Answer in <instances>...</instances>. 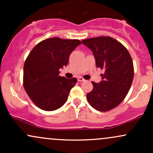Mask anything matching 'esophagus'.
Listing matches in <instances>:
<instances>
[{"label": "esophagus", "mask_w": 153, "mask_h": 153, "mask_svg": "<svg viewBox=\"0 0 153 153\" xmlns=\"http://www.w3.org/2000/svg\"><path fill=\"white\" fill-rule=\"evenodd\" d=\"M78 81H80V82H83V81H85V80H84V78H82V77H78Z\"/></svg>", "instance_id": "1"}]
</instances>
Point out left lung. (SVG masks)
I'll use <instances>...</instances> for the list:
<instances>
[{
  "mask_svg": "<svg viewBox=\"0 0 153 153\" xmlns=\"http://www.w3.org/2000/svg\"><path fill=\"white\" fill-rule=\"evenodd\" d=\"M94 53L96 65L104 71L99 83L87 94L88 103L95 109L107 111L114 108L126 97L134 78V66L126 47L110 36L82 40Z\"/></svg>",
  "mask_w": 153,
  "mask_h": 153,
  "instance_id": "8db88e82",
  "label": "left lung"
}]
</instances>
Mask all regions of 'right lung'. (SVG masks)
<instances>
[{"label":"right lung","mask_w":153,"mask_h":153,"mask_svg":"<svg viewBox=\"0 0 153 153\" xmlns=\"http://www.w3.org/2000/svg\"><path fill=\"white\" fill-rule=\"evenodd\" d=\"M78 39L49 38L40 42L28 55L24 66V87L31 101L45 111L62 107L77 79L59 75L70 54L80 45Z\"/></svg>","instance_id":"1"}]
</instances>
